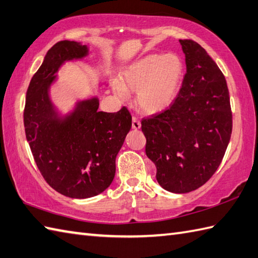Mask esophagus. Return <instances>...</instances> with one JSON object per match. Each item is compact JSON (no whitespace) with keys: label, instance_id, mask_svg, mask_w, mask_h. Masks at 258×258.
Instances as JSON below:
<instances>
[{"label":"esophagus","instance_id":"esophagus-1","mask_svg":"<svg viewBox=\"0 0 258 258\" xmlns=\"http://www.w3.org/2000/svg\"><path fill=\"white\" fill-rule=\"evenodd\" d=\"M133 128L135 130H138L141 128V122L138 120L137 117H133Z\"/></svg>","mask_w":258,"mask_h":258}]
</instances>
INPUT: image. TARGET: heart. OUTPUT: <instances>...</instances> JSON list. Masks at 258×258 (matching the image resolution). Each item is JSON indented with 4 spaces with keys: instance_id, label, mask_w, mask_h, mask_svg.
Segmentation results:
<instances>
[{
    "instance_id": "heart-1",
    "label": "heart",
    "mask_w": 258,
    "mask_h": 258,
    "mask_svg": "<svg viewBox=\"0 0 258 258\" xmlns=\"http://www.w3.org/2000/svg\"><path fill=\"white\" fill-rule=\"evenodd\" d=\"M183 76V62L175 54H150L123 71L114 91L124 98L127 90L137 93V105L146 113L167 109L175 99Z\"/></svg>"
}]
</instances>
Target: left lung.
I'll return each instance as SVG.
<instances>
[{
  "label": "left lung",
  "instance_id": "left-lung-1",
  "mask_svg": "<svg viewBox=\"0 0 258 258\" xmlns=\"http://www.w3.org/2000/svg\"><path fill=\"white\" fill-rule=\"evenodd\" d=\"M186 73L179 95L163 112L141 121L147 157L164 190L202 186L224 157L232 134L230 94L223 73L201 45L180 39Z\"/></svg>",
  "mask_w": 258,
  "mask_h": 258
}]
</instances>
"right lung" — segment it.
<instances>
[{
    "mask_svg": "<svg viewBox=\"0 0 258 258\" xmlns=\"http://www.w3.org/2000/svg\"><path fill=\"white\" fill-rule=\"evenodd\" d=\"M87 45L61 41L51 47L26 93L25 135L43 177L55 191L73 199L98 196L111 184L116 157L131 129L125 107L98 111L96 96L77 100L65 114L50 99V86L66 61L84 59Z\"/></svg>",
    "mask_w": 258,
    "mask_h": 258,
    "instance_id": "obj_1",
    "label": "right lung"
}]
</instances>
